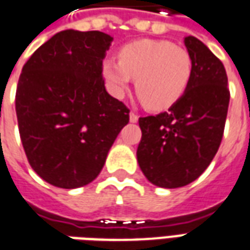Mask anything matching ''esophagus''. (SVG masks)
Segmentation results:
<instances>
[{
  "label": "esophagus",
  "mask_w": 250,
  "mask_h": 250,
  "mask_svg": "<svg viewBox=\"0 0 250 250\" xmlns=\"http://www.w3.org/2000/svg\"><path fill=\"white\" fill-rule=\"evenodd\" d=\"M138 119H139V116H138L135 112H131L130 113V122L131 123H137Z\"/></svg>",
  "instance_id": "esophagus-1"
}]
</instances>
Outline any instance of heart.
<instances>
[{
	"label": "heart",
	"instance_id": "b5f03b06",
	"mask_svg": "<svg viewBox=\"0 0 250 250\" xmlns=\"http://www.w3.org/2000/svg\"><path fill=\"white\" fill-rule=\"evenodd\" d=\"M193 71L191 54L167 40L142 39L125 44L120 61L105 59L103 74L113 96L122 97L137 78L135 88L147 107H172L189 86Z\"/></svg>",
	"mask_w": 250,
	"mask_h": 250
}]
</instances>
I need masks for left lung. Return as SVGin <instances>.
<instances>
[{
  "mask_svg": "<svg viewBox=\"0 0 250 250\" xmlns=\"http://www.w3.org/2000/svg\"><path fill=\"white\" fill-rule=\"evenodd\" d=\"M193 71L176 104L155 116L139 118V167L151 184L179 188L210 165L222 141L230 92L223 63L193 36L184 39Z\"/></svg>",
  "mask_w": 250,
  "mask_h": 250,
  "instance_id": "8db88e82",
  "label": "left lung"
}]
</instances>
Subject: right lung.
I'll return each mask as SVG.
<instances>
[{"label": "right lung", "mask_w": 250, "mask_h": 250, "mask_svg": "<svg viewBox=\"0 0 250 250\" xmlns=\"http://www.w3.org/2000/svg\"><path fill=\"white\" fill-rule=\"evenodd\" d=\"M113 38L66 29L36 50L22 67L16 113L28 162L51 186L92 183L130 120V109L108 93L103 59Z\"/></svg>", "instance_id": "right-lung-1"}]
</instances>
